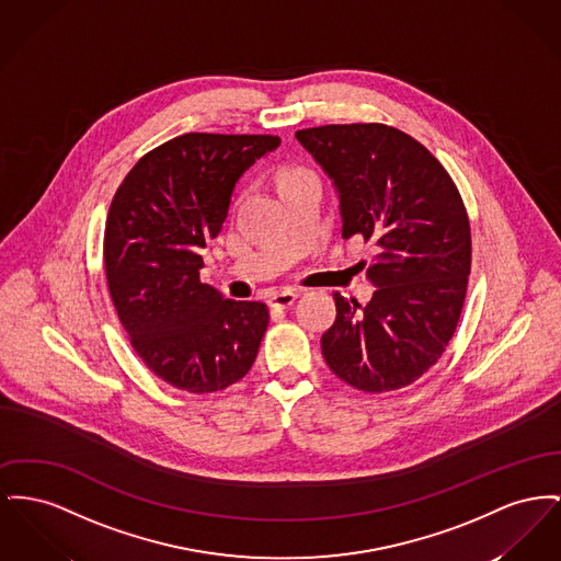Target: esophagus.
<instances>
[{"label": "esophagus", "instance_id": "obj_1", "mask_svg": "<svg viewBox=\"0 0 561 561\" xmlns=\"http://www.w3.org/2000/svg\"><path fill=\"white\" fill-rule=\"evenodd\" d=\"M297 298V290H279V293L271 295V298H268V305H271V307H277V309H286V307H290Z\"/></svg>", "mask_w": 561, "mask_h": 561}]
</instances>
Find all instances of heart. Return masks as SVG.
<instances>
[{
  "instance_id": "heart-1",
  "label": "heart",
  "mask_w": 561,
  "mask_h": 561,
  "mask_svg": "<svg viewBox=\"0 0 561 561\" xmlns=\"http://www.w3.org/2000/svg\"><path fill=\"white\" fill-rule=\"evenodd\" d=\"M305 173H307V171H300V169H288V171H284V173H282V184H284V182L295 180L298 175H305Z\"/></svg>"
}]
</instances>
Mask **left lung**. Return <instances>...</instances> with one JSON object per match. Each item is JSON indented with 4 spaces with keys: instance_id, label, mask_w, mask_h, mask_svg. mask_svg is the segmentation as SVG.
<instances>
[{
    "instance_id": "left-lung-1",
    "label": "left lung",
    "mask_w": 561,
    "mask_h": 561,
    "mask_svg": "<svg viewBox=\"0 0 561 561\" xmlns=\"http://www.w3.org/2000/svg\"><path fill=\"white\" fill-rule=\"evenodd\" d=\"M332 180L343 239L375 245L366 305L334 293L322 334L330 370L363 392L420 379L454 336L470 275V225L460 193L417 139L379 123L297 131Z\"/></svg>"
}]
</instances>
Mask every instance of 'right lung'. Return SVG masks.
Here are the masks:
<instances>
[{"mask_svg": "<svg viewBox=\"0 0 561 561\" xmlns=\"http://www.w3.org/2000/svg\"><path fill=\"white\" fill-rule=\"evenodd\" d=\"M277 135L186 133L141 157L112 198L103 264L118 320L146 366L178 390L218 392L254 364L268 309L201 284L239 178Z\"/></svg>", "mask_w": 561, "mask_h": 561, "instance_id": "add662e5", "label": "right lung"}]
</instances>
